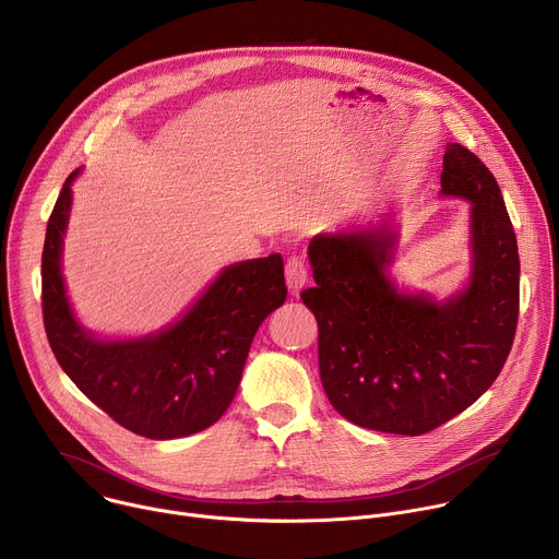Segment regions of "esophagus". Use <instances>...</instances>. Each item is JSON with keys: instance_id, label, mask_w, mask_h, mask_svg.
Wrapping results in <instances>:
<instances>
[{"instance_id": "1", "label": "esophagus", "mask_w": 559, "mask_h": 559, "mask_svg": "<svg viewBox=\"0 0 559 559\" xmlns=\"http://www.w3.org/2000/svg\"><path fill=\"white\" fill-rule=\"evenodd\" d=\"M285 281H287V287L296 294L300 292V287L307 283V267H305V261L300 257H289L287 259V265H285Z\"/></svg>"}]
</instances>
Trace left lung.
Returning a JSON list of instances; mask_svg holds the SVG:
<instances>
[{
	"instance_id": "8db88e82",
	"label": "left lung",
	"mask_w": 559,
	"mask_h": 559,
	"mask_svg": "<svg viewBox=\"0 0 559 559\" xmlns=\"http://www.w3.org/2000/svg\"><path fill=\"white\" fill-rule=\"evenodd\" d=\"M442 194L471 201L473 267L444 302L405 294L389 278L391 225L318 234L316 287L300 294L318 323V369L332 407L349 423L423 436L462 414L502 371L518 328L520 257L496 177L449 143Z\"/></svg>"
}]
</instances>
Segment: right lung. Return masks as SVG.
<instances>
[{"label":"right lung","mask_w":559,"mask_h":559,"mask_svg":"<svg viewBox=\"0 0 559 559\" xmlns=\"http://www.w3.org/2000/svg\"><path fill=\"white\" fill-rule=\"evenodd\" d=\"M76 175L59 192L41 252L44 328L57 362L79 391L136 436L173 440L207 429L231 403L259 325L287 298L281 254L225 267L164 332L99 341L76 323L61 278Z\"/></svg>","instance_id":"right-lung-1"}]
</instances>
